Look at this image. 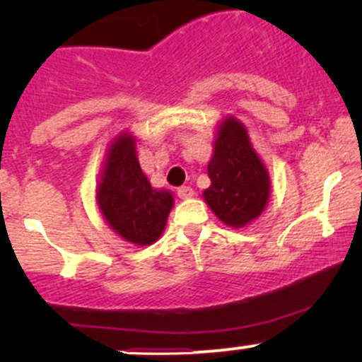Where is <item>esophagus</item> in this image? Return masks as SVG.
Here are the masks:
<instances>
[{
	"mask_svg": "<svg viewBox=\"0 0 362 362\" xmlns=\"http://www.w3.org/2000/svg\"><path fill=\"white\" fill-rule=\"evenodd\" d=\"M194 195V190L190 187H180L178 189V197L180 199H190Z\"/></svg>",
	"mask_w": 362,
	"mask_h": 362,
	"instance_id": "34e87169",
	"label": "esophagus"
}]
</instances>
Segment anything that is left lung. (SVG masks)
<instances>
[{"instance_id":"obj_1","label":"left lung","mask_w":362,"mask_h":362,"mask_svg":"<svg viewBox=\"0 0 362 362\" xmlns=\"http://www.w3.org/2000/svg\"><path fill=\"white\" fill-rule=\"evenodd\" d=\"M214 153L207 165L211 185L202 192L207 206L224 224L242 228L264 213L271 180L253 149L247 129L235 117L219 124Z\"/></svg>"}]
</instances>
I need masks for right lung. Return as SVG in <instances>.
I'll use <instances>...</instances> for the list:
<instances>
[{
  "label": "right lung",
  "mask_w": 362,
  "mask_h": 362,
  "mask_svg": "<svg viewBox=\"0 0 362 362\" xmlns=\"http://www.w3.org/2000/svg\"><path fill=\"white\" fill-rule=\"evenodd\" d=\"M97 204L115 233L141 247L155 243L167 226L173 195L149 184L139 167L136 139L129 132L119 134L107 151Z\"/></svg>",
  "instance_id": "right-lung-1"
}]
</instances>
